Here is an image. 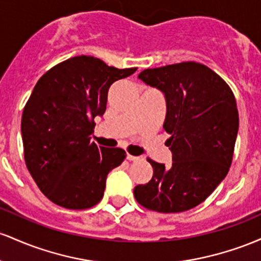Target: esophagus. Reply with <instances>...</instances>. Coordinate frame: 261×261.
I'll return each instance as SVG.
<instances>
[{
    "mask_svg": "<svg viewBox=\"0 0 261 261\" xmlns=\"http://www.w3.org/2000/svg\"><path fill=\"white\" fill-rule=\"evenodd\" d=\"M127 159L129 160V162H136V160H138L139 158L138 156H134V155H130V154H127Z\"/></svg>",
    "mask_w": 261,
    "mask_h": 261,
    "instance_id": "obj_1",
    "label": "esophagus"
}]
</instances>
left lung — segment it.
<instances>
[{"label": "left lung", "mask_w": 261, "mask_h": 261, "mask_svg": "<svg viewBox=\"0 0 261 261\" xmlns=\"http://www.w3.org/2000/svg\"><path fill=\"white\" fill-rule=\"evenodd\" d=\"M143 83L164 93V129L170 134V166L148 159L153 177L134 187L136 200L162 213L191 210L227 176L239 128L232 90L210 67L195 63L146 69Z\"/></svg>", "instance_id": "left-lung-1"}]
</instances>
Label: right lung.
Returning a JSON list of instances; mask_svg holds the SVG:
<instances>
[{
	"label": "right lung",
	"instance_id": "add662e5",
	"mask_svg": "<svg viewBox=\"0 0 261 261\" xmlns=\"http://www.w3.org/2000/svg\"><path fill=\"white\" fill-rule=\"evenodd\" d=\"M93 57H75L39 79L22 115L25 165L40 191L58 206L85 210L103 197L108 172L125 151L91 142L95 117L106 111L111 85L134 74Z\"/></svg>",
	"mask_w": 261,
	"mask_h": 261
}]
</instances>
